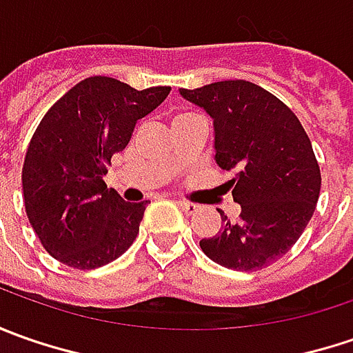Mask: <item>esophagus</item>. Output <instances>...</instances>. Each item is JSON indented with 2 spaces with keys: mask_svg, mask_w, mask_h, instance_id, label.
Segmentation results:
<instances>
[{
  "mask_svg": "<svg viewBox=\"0 0 353 353\" xmlns=\"http://www.w3.org/2000/svg\"><path fill=\"white\" fill-rule=\"evenodd\" d=\"M179 206H181L183 212H186V214H196V212L200 210L198 204H194V202H184V200H179Z\"/></svg>",
  "mask_w": 353,
  "mask_h": 353,
  "instance_id": "1",
  "label": "esophagus"
}]
</instances>
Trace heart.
<instances>
[{
	"label": "heart",
	"instance_id": "b5f03b06",
	"mask_svg": "<svg viewBox=\"0 0 353 353\" xmlns=\"http://www.w3.org/2000/svg\"><path fill=\"white\" fill-rule=\"evenodd\" d=\"M184 116H192V114H179L176 117H184ZM176 117H174V119H176Z\"/></svg>",
	"mask_w": 353,
	"mask_h": 353
}]
</instances>
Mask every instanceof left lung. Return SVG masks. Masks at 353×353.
<instances>
[{"label":"left lung","mask_w":353,"mask_h":353,"mask_svg":"<svg viewBox=\"0 0 353 353\" xmlns=\"http://www.w3.org/2000/svg\"><path fill=\"white\" fill-rule=\"evenodd\" d=\"M184 100L214 119L216 163L236 170L228 183L241 206L239 220L222 216V230L200 248L222 267L257 271L296 243L320 194V167L299 117L279 98L248 80L181 88Z\"/></svg>","instance_id":"8db88e82"}]
</instances>
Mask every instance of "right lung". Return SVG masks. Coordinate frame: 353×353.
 I'll use <instances>...</instances> for the list:
<instances>
[{
    "mask_svg": "<svg viewBox=\"0 0 353 353\" xmlns=\"http://www.w3.org/2000/svg\"><path fill=\"white\" fill-rule=\"evenodd\" d=\"M169 92V86L135 90L92 76L41 119L23 163V200L34 234L61 263L96 269L135 241L149 200L125 202L108 188L105 165L125 149L137 119Z\"/></svg>",
    "mask_w": 353,
    "mask_h": 353,
    "instance_id": "1",
    "label": "right lung"
}]
</instances>
